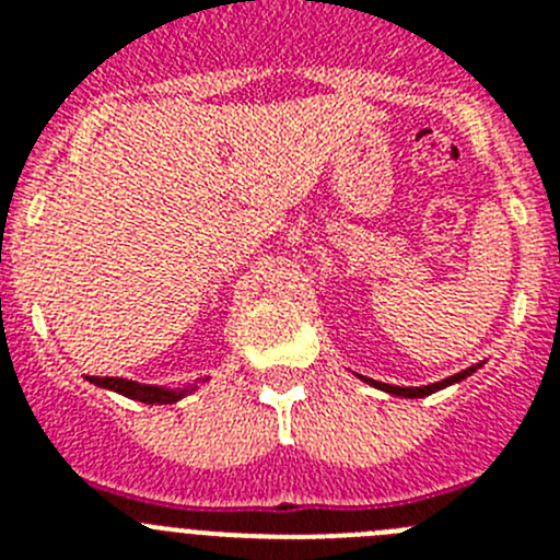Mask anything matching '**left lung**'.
<instances>
[{"mask_svg":"<svg viewBox=\"0 0 560 560\" xmlns=\"http://www.w3.org/2000/svg\"><path fill=\"white\" fill-rule=\"evenodd\" d=\"M474 370L477 368H468L457 375H448V378L438 381V384H429V387H393V384H381V381H373V378H364V381H368V384H373V387L384 389V393H389V395H400V398H427V395L438 393V389L448 387V384H457V381H463L465 375H471Z\"/></svg>","mask_w":560,"mask_h":560,"instance_id":"obj_1","label":"left lung"}]
</instances>
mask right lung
<instances>
[{
    "instance_id": "add662e5",
    "label": "right lung",
    "mask_w": 560,
    "mask_h": 560,
    "mask_svg": "<svg viewBox=\"0 0 560 560\" xmlns=\"http://www.w3.org/2000/svg\"><path fill=\"white\" fill-rule=\"evenodd\" d=\"M92 384L103 389H112V393H120L126 398L142 400V404H176L179 398H185L190 389H165V387H151V384H140V381H128V378H101V375H89Z\"/></svg>"
}]
</instances>
